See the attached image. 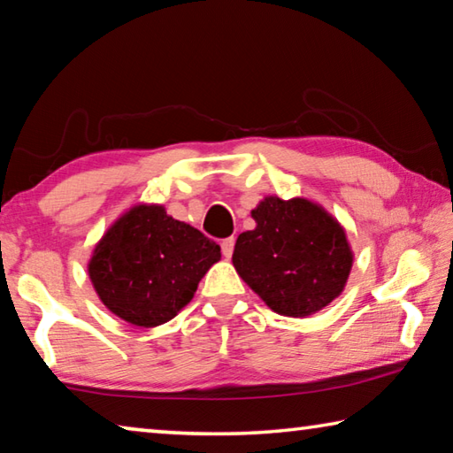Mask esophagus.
<instances>
[{"label":"esophagus","mask_w":453,"mask_h":453,"mask_svg":"<svg viewBox=\"0 0 453 453\" xmlns=\"http://www.w3.org/2000/svg\"><path fill=\"white\" fill-rule=\"evenodd\" d=\"M234 245H235V237H226V240L221 242V254H224L226 257H232Z\"/></svg>","instance_id":"1"}]
</instances>
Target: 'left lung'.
<instances>
[{
  "label": "left lung",
  "instance_id": "1",
  "mask_svg": "<svg viewBox=\"0 0 453 453\" xmlns=\"http://www.w3.org/2000/svg\"><path fill=\"white\" fill-rule=\"evenodd\" d=\"M232 262L243 281L281 316L303 318L342 294L351 270L342 226L308 199L265 197L251 211Z\"/></svg>",
  "mask_w": 453,
  "mask_h": 453
}]
</instances>
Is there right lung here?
I'll return each mask as SVG.
<instances>
[{
	"instance_id": "1",
	"label": "right lung",
	"mask_w": 453,
	"mask_h": 453,
	"mask_svg": "<svg viewBox=\"0 0 453 453\" xmlns=\"http://www.w3.org/2000/svg\"><path fill=\"white\" fill-rule=\"evenodd\" d=\"M221 257L199 229L162 205H135L97 243L89 278L107 310L140 327L170 321Z\"/></svg>"
}]
</instances>
